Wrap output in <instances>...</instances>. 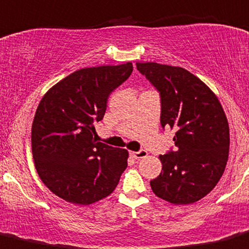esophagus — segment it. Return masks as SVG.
<instances>
[{
    "instance_id": "34e87169",
    "label": "esophagus",
    "mask_w": 249,
    "mask_h": 249,
    "mask_svg": "<svg viewBox=\"0 0 249 249\" xmlns=\"http://www.w3.org/2000/svg\"><path fill=\"white\" fill-rule=\"evenodd\" d=\"M130 155H131L133 159L140 160V159L145 158V156L148 155V151L143 150V149H141V150H138V151H131V153H130Z\"/></svg>"
}]
</instances>
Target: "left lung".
<instances>
[{"instance_id":"left-lung-1","label":"left lung","mask_w":249,"mask_h":249,"mask_svg":"<svg viewBox=\"0 0 249 249\" xmlns=\"http://www.w3.org/2000/svg\"><path fill=\"white\" fill-rule=\"evenodd\" d=\"M161 101L162 129H174L175 149L160 155L162 172L153 192L169 203L191 204L205 197L221 179L229 155V125L210 88L184 68L136 63Z\"/></svg>"}]
</instances>
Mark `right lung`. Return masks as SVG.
I'll return each instance as SVG.
<instances>
[{
  "label": "right lung",
  "instance_id": "1",
  "mask_svg": "<svg viewBox=\"0 0 249 249\" xmlns=\"http://www.w3.org/2000/svg\"><path fill=\"white\" fill-rule=\"evenodd\" d=\"M132 63L74 71L43 96L32 125V154L41 181L69 203L88 205L111 195L127 167V151L96 142L94 124Z\"/></svg>",
  "mask_w": 249,
  "mask_h": 249
}]
</instances>
